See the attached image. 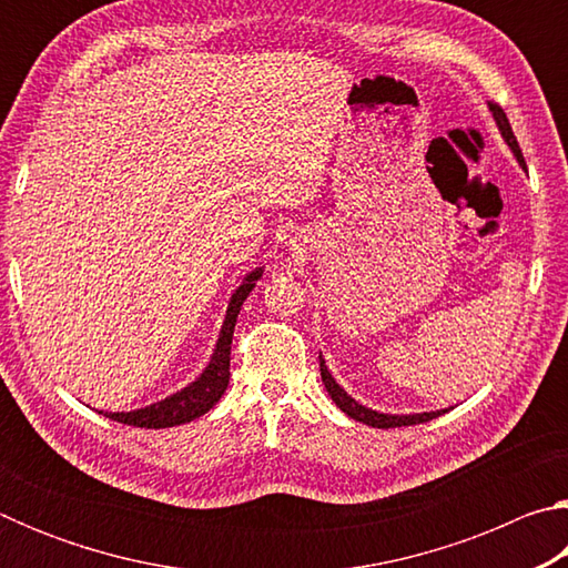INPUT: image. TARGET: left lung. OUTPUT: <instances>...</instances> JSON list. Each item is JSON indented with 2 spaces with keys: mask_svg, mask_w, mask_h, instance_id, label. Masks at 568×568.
<instances>
[{
  "mask_svg": "<svg viewBox=\"0 0 568 568\" xmlns=\"http://www.w3.org/2000/svg\"><path fill=\"white\" fill-rule=\"evenodd\" d=\"M488 110L494 112V120H496V124H498V130H501V134H504L506 145L514 150L516 160L524 165L521 148H518L516 134H514V130H511V124H508L506 112H504L501 108H498L496 102H488ZM321 376H323V383H325V390H328V396L335 400V406H338V408L345 413V416H351L353 420H361V423H365V426H373V428L416 426V423L434 420V418L440 416V413H446V410H430V413H410V416H393V413H378V410L365 408V406H361L358 400L351 398L348 393H345V390L338 386V383H335V378L331 376V371H328V365H325V361H323V355H321Z\"/></svg>",
  "mask_w": 568,
  "mask_h": 568,
  "instance_id": "obj_1",
  "label": "left lung"
}]
</instances>
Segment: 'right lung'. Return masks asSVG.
Returning <instances> with one entry per match:
<instances>
[{
  "mask_svg": "<svg viewBox=\"0 0 568 568\" xmlns=\"http://www.w3.org/2000/svg\"><path fill=\"white\" fill-rule=\"evenodd\" d=\"M263 267H255L253 273L245 275L243 285L237 287L230 297L227 315L223 328H220V338L215 345L213 358H210L207 368L200 373V378L190 383L187 388L172 393L165 400L152 403V406L128 410V413H104V416L124 423V426H138V428H170L180 426V423H190L203 416L215 403L223 398V393L230 383V345H233V333H235V321L240 307H243L245 297L253 291L255 283L261 281Z\"/></svg>",
  "mask_w": 568,
  "mask_h": 568,
  "instance_id": "1",
  "label": "right lung"
}]
</instances>
